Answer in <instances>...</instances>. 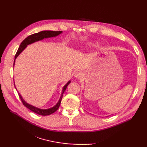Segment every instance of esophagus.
I'll return each mask as SVG.
<instances>
[{"instance_id": "34e87169", "label": "esophagus", "mask_w": 147, "mask_h": 147, "mask_svg": "<svg viewBox=\"0 0 147 147\" xmlns=\"http://www.w3.org/2000/svg\"><path fill=\"white\" fill-rule=\"evenodd\" d=\"M83 76V74L80 71H78L75 73V76L76 78H82Z\"/></svg>"}]
</instances>
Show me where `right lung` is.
<instances>
[{
    "label": "right lung",
    "instance_id": "add662e5",
    "mask_svg": "<svg viewBox=\"0 0 147 147\" xmlns=\"http://www.w3.org/2000/svg\"><path fill=\"white\" fill-rule=\"evenodd\" d=\"M61 33H62L61 31H56V32H55V31H42V32H38V33H34V34H33V35H31L28 36V37H26V38L24 39L23 42H21L20 47H19L18 51L16 52V55H15L14 59H16V57H18L19 55H20V53L26 47V46L28 45L31 44V43H32L33 42H35L36 41H39V40H41L43 38H49V37L57 36V35H59V34H61ZM14 62H15V60H14ZM69 83H70V81L66 84V85L64 86V87L63 88V90H62V94H61V98H60V99H59V100L57 104H56V105H55L54 107H53L51 109H38V108H36L35 107H33V106L31 105L28 104H27V103L24 100L23 98H22L21 95L19 93H18V95H19V96H20V98L21 99L22 103H23V104L24 106H25L26 107H27L28 109H29L30 111H32L33 112H35V113L38 114V115H50L51 114H53L54 112H55L59 109V106H60V104H61V100L62 98V96H63V93H64L65 89H66L67 86H68V85ZM15 88H16V87H15Z\"/></svg>",
    "mask_w": 147,
    "mask_h": 147
}]
</instances>
